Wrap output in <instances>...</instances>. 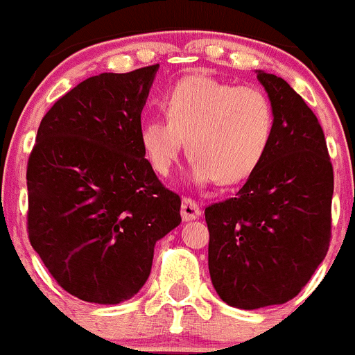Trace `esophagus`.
<instances>
[{"mask_svg":"<svg viewBox=\"0 0 355 355\" xmlns=\"http://www.w3.org/2000/svg\"><path fill=\"white\" fill-rule=\"evenodd\" d=\"M202 216V209L198 207V203L191 198H182L181 203V217L182 220H193L198 219Z\"/></svg>","mask_w":355,"mask_h":355,"instance_id":"esophagus-1","label":"esophagus"}]
</instances>
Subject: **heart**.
Returning a JSON list of instances; mask_svg holds the SVG:
<instances>
[{"label": "heart", "instance_id": "heart-1", "mask_svg": "<svg viewBox=\"0 0 355 355\" xmlns=\"http://www.w3.org/2000/svg\"><path fill=\"white\" fill-rule=\"evenodd\" d=\"M167 119H148L139 143L157 174L167 176L188 148L198 184H238L259 169L275 138V105L257 86L207 76L178 80L164 96Z\"/></svg>", "mask_w": 355, "mask_h": 355}]
</instances>
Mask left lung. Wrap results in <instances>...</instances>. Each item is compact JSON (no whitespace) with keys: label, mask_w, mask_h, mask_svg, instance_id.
Listing matches in <instances>:
<instances>
[{"label":"left lung","mask_w":355,"mask_h":355,"mask_svg":"<svg viewBox=\"0 0 355 355\" xmlns=\"http://www.w3.org/2000/svg\"><path fill=\"white\" fill-rule=\"evenodd\" d=\"M276 114L269 152L240 191L205 209L209 271L231 307L298 295L331 238L333 167L314 112L282 77L257 70Z\"/></svg>","instance_id":"obj_1"}]
</instances>
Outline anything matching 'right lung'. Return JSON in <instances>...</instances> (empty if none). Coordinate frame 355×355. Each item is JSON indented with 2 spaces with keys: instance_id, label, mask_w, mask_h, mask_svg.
Returning a JSON list of instances; mask_svg holds the SVG:
<instances>
[{
  "instance_id": "obj_1",
  "label": "right lung",
  "mask_w": 355,
  "mask_h": 355,
  "mask_svg": "<svg viewBox=\"0 0 355 355\" xmlns=\"http://www.w3.org/2000/svg\"><path fill=\"white\" fill-rule=\"evenodd\" d=\"M157 65L89 77L63 94L37 129L27 164V230L70 295L115 305L141 290L153 248L181 223L139 143Z\"/></svg>"
}]
</instances>
